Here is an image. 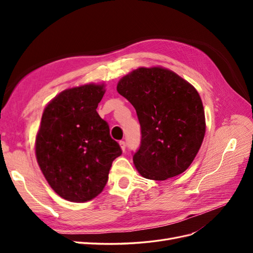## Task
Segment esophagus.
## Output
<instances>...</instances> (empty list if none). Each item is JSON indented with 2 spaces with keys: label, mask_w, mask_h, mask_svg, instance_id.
<instances>
[{
  "label": "esophagus",
  "mask_w": 253,
  "mask_h": 253,
  "mask_svg": "<svg viewBox=\"0 0 253 253\" xmlns=\"http://www.w3.org/2000/svg\"><path fill=\"white\" fill-rule=\"evenodd\" d=\"M119 144H120V148H121V150L124 151V152H126V141L121 140V141H119Z\"/></svg>",
  "instance_id": "obj_1"
}]
</instances>
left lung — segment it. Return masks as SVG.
<instances>
[{"label": "left lung", "instance_id": "8db88e82", "mask_svg": "<svg viewBox=\"0 0 253 253\" xmlns=\"http://www.w3.org/2000/svg\"><path fill=\"white\" fill-rule=\"evenodd\" d=\"M117 91L132 103L140 124V147L133 155L139 174L165 180L185 172L206 132L194 86L167 68L140 67L119 80Z\"/></svg>", "mask_w": 253, "mask_h": 253}]
</instances>
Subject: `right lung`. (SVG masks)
<instances>
[{
    "mask_svg": "<svg viewBox=\"0 0 253 253\" xmlns=\"http://www.w3.org/2000/svg\"><path fill=\"white\" fill-rule=\"evenodd\" d=\"M104 93V84H84L61 91L44 109L37 162L51 189L66 201L84 203L100 194L122 153L96 111Z\"/></svg>",
    "mask_w": 253,
    "mask_h": 253,
    "instance_id": "right-lung-1",
    "label": "right lung"
}]
</instances>
